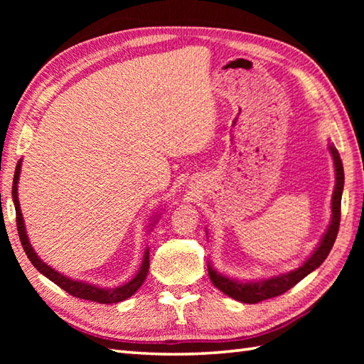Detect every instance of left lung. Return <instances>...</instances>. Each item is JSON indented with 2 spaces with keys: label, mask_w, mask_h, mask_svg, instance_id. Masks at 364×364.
Returning <instances> with one entry per match:
<instances>
[{
  "label": "left lung",
  "mask_w": 364,
  "mask_h": 364,
  "mask_svg": "<svg viewBox=\"0 0 364 364\" xmlns=\"http://www.w3.org/2000/svg\"><path fill=\"white\" fill-rule=\"evenodd\" d=\"M328 150L335 164V189L333 196H331V219L327 231L323 233L318 247L313 250L310 257L301 262L297 269L289 270V272L278 274L269 278H258V280H237V278L227 277L218 272L210 261L208 262V274H210V278L215 288L220 289L223 294H227L228 297L242 301V304H258L261 300L282 296V294L291 289L292 286H296L300 280H304L308 274H311L313 270L318 269L326 261L338 236L339 220H341V197L344 189L343 161L339 158V153L335 149V145L328 144Z\"/></svg>",
  "instance_id": "obj_1"
}]
</instances>
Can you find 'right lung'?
Listing matches in <instances>:
<instances>
[{
	"mask_svg": "<svg viewBox=\"0 0 364 364\" xmlns=\"http://www.w3.org/2000/svg\"><path fill=\"white\" fill-rule=\"evenodd\" d=\"M21 161L17 162V167H15V173H14V184H12V198H14V206H15V214H17V228H18V236L23 249H25L29 261L33 262V266L38 270V272L43 274L48 280L53 283H56L59 288H63L65 292L72 294L73 297L84 299V300H92V301H98V304H119V301L127 300L128 297L133 296V294L141 288L142 283L145 282L146 274H149V267H150V249L146 247L144 252V258H142V264L139 267L137 274L131 278L129 282L125 284L115 286V288H102V286L92 284L82 280H75V278L67 277L64 274L58 272L56 269H53L51 266L46 264L38 255L34 252L33 245L29 242V237L26 235V227H25V220H23V214L20 210V202H18V180H20V172H21ZM159 219V214L154 215L151 219V223L149 225V231L154 227V223Z\"/></svg>",
	"mask_w": 364,
	"mask_h": 364,
	"instance_id": "obj_1",
	"label": "right lung"
}]
</instances>
